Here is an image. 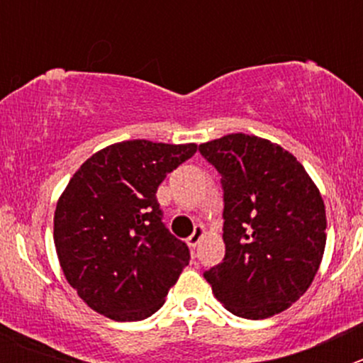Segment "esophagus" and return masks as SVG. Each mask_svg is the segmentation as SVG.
<instances>
[{"label": "esophagus", "mask_w": 363, "mask_h": 363, "mask_svg": "<svg viewBox=\"0 0 363 363\" xmlns=\"http://www.w3.org/2000/svg\"><path fill=\"white\" fill-rule=\"evenodd\" d=\"M203 236H205V227L203 225H196V227H194V233H192L191 236H189V238H187L189 247H192V249H196L198 243H200V240L203 238Z\"/></svg>", "instance_id": "1"}]
</instances>
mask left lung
Instances as JSON below:
<instances>
[{
	"label": "left lung",
	"instance_id": "left-lung-1",
	"mask_svg": "<svg viewBox=\"0 0 363 363\" xmlns=\"http://www.w3.org/2000/svg\"><path fill=\"white\" fill-rule=\"evenodd\" d=\"M223 187L225 258L205 271L236 316L271 318L313 284L327 240L322 194L289 150L249 134L201 143Z\"/></svg>",
	"mask_w": 363,
	"mask_h": 363
}]
</instances>
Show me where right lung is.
Instances as JSON below:
<instances>
[{
  "label": "right lung",
  "mask_w": 363,
  "mask_h": 363,
  "mask_svg": "<svg viewBox=\"0 0 363 363\" xmlns=\"http://www.w3.org/2000/svg\"><path fill=\"white\" fill-rule=\"evenodd\" d=\"M198 150L129 140L98 150L74 172L54 213V245L67 281L116 322L149 318L189 265V247L162 221L156 191Z\"/></svg>",
  "instance_id": "obj_1"
}]
</instances>
